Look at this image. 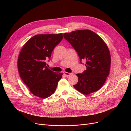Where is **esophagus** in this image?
<instances>
[{"mask_svg":"<svg viewBox=\"0 0 131 131\" xmlns=\"http://www.w3.org/2000/svg\"><path fill=\"white\" fill-rule=\"evenodd\" d=\"M64 74L66 77H69L70 75H71L72 74L71 73H69V72H64Z\"/></svg>","mask_w":131,"mask_h":131,"instance_id":"34e87169","label":"esophagus"}]
</instances>
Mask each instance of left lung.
Here are the masks:
<instances>
[{
	"mask_svg": "<svg viewBox=\"0 0 131 131\" xmlns=\"http://www.w3.org/2000/svg\"><path fill=\"white\" fill-rule=\"evenodd\" d=\"M64 37L77 52L81 60L86 61V70L78 73L74 88L89 95L102 87L111 69V54L101 37L90 30H78L64 34Z\"/></svg>",
	"mask_w": 131,
	"mask_h": 131,
	"instance_id": "8db88e82",
	"label": "left lung"
}]
</instances>
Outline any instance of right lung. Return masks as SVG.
<instances>
[{"instance_id":"right-lung-1","label":"right lung","mask_w":131,"mask_h":131,"mask_svg":"<svg viewBox=\"0 0 131 131\" xmlns=\"http://www.w3.org/2000/svg\"><path fill=\"white\" fill-rule=\"evenodd\" d=\"M62 34L34 36L24 44L18 58L20 77L31 93L42 99L53 94L62 73L54 72L46 66Z\"/></svg>"}]
</instances>
